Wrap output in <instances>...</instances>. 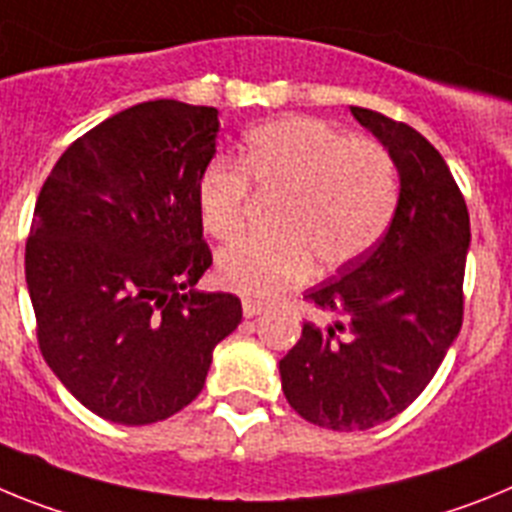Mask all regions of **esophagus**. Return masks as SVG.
<instances>
[{
    "instance_id": "obj_1",
    "label": "esophagus",
    "mask_w": 512,
    "mask_h": 512,
    "mask_svg": "<svg viewBox=\"0 0 512 512\" xmlns=\"http://www.w3.org/2000/svg\"><path fill=\"white\" fill-rule=\"evenodd\" d=\"M262 309H265V306L257 304V301H244V304H242V314L247 319H252V317H257V314H262Z\"/></svg>"
}]
</instances>
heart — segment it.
<instances>
[{
    "label": "heart",
    "instance_id": "obj_1",
    "mask_svg": "<svg viewBox=\"0 0 512 512\" xmlns=\"http://www.w3.org/2000/svg\"><path fill=\"white\" fill-rule=\"evenodd\" d=\"M239 163L213 159L198 180L203 229L221 242L244 231L250 180L281 195L273 239H247L216 262L221 286L273 299L309 278L314 260L340 270L371 252L399 206V170L386 146L348 139L317 118L286 115L247 131Z\"/></svg>",
    "mask_w": 512,
    "mask_h": 512
}]
</instances>
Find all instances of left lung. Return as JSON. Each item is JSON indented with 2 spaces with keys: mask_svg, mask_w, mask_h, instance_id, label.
<instances>
[{
  "mask_svg": "<svg viewBox=\"0 0 512 512\" xmlns=\"http://www.w3.org/2000/svg\"><path fill=\"white\" fill-rule=\"evenodd\" d=\"M350 113L397 162V213L368 255L306 293L327 322H306L278 363L293 410L340 433L391 420L430 384L459 337L471 242L464 195L438 149L407 123Z\"/></svg>",
  "mask_w": 512,
  "mask_h": 512,
  "instance_id": "left-lung-1",
  "label": "left lung"
}]
</instances>
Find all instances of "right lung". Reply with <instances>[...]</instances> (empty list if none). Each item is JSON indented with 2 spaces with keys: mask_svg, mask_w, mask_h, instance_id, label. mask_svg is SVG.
<instances>
[{
  "mask_svg": "<svg viewBox=\"0 0 512 512\" xmlns=\"http://www.w3.org/2000/svg\"><path fill=\"white\" fill-rule=\"evenodd\" d=\"M219 110L149 100L61 154L35 201L25 281L56 379L118 425L188 407L213 348L242 322L231 293H201L211 268L198 180Z\"/></svg>",
  "mask_w": 512,
  "mask_h": 512,
  "instance_id": "1",
  "label": "right lung"
}]
</instances>
